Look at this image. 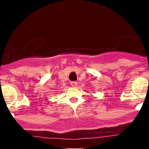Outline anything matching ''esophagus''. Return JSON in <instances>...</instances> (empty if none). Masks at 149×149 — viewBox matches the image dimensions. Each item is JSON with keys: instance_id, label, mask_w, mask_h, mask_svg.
<instances>
[{"instance_id": "obj_1", "label": "esophagus", "mask_w": 149, "mask_h": 149, "mask_svg": "<svg viewBox=\"0 0 149 149\" xmlns=\"http://www.w3.org/2000/svg\"><path fill=\"white\" fill-rule=\"evenodd\" d=\"M70 85H71L72 87H76L77 86V82H76V81L70 82Z\"/></svg>"}]
</instances>
